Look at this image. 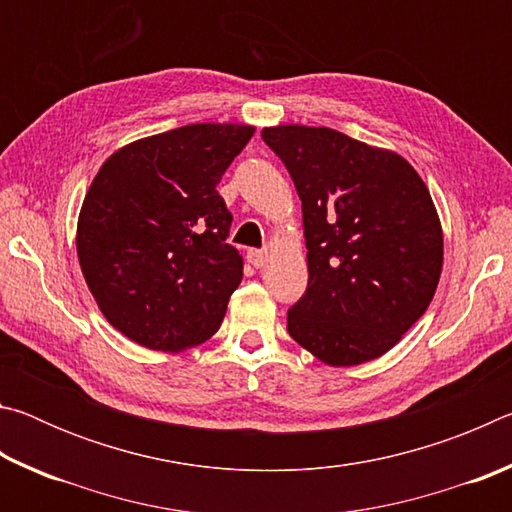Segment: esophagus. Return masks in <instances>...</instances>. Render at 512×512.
I'll return each instance as SVG.
<instances>
[{
  "instance_id": "1",
  "label": "esophagus",
  "mask_w": 512,
  "mask_h": 512,
  "mask_svg": "<svg viewBox=\"0 0 512 512\" xmlns=\"http://www.w3.org/2000/svg\"><path fill=\"white\" fill-rule=\"evenodd\" d=\"M248 262L253 264L255 268H262L268 262V253H266V250H257V248L248 250Z\"/></svg>"
}]
</instances>
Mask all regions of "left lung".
I'll use <instances>...</instances> for the list:
<instances>
[{
  "mask_svg": "<svg viewBox=\"0 0 512 512\" xmlns=\"http://www.w3.org/2000/svg\"><path fill=\"white\" fill-rule=\"evenodd\" d=\"M302 201L309 287L291 339L334 368L393 350L427 311L443 273V225L400 153L325 126L262 131Z\"/></svg>",
  "mask_w": 512,
  "mask_h": 512,
  "instance_id": "1",
  "label": "left lung"
}]
</instances>
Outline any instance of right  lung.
I'll return each mask as SVG.
<instances>
[{
  "mask_svg": "<svg viewBox=\"0 0 512 512\" xmlns=\"http://www.w3.org/2000/svg\"><path fill=\"white\" fill-rule=\"evenodd\" d=\"M255 126L189 124L121 146L76 223V255L101 314L133 343L183 352L221 327L244 257L225 244L216 192Z\"/></svg>",
  "mask_w": 512,
  "mask_h": 512,
  "instance_id": "obj_1",
  "label": "right lung"
}]
</instances>
